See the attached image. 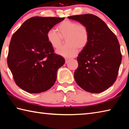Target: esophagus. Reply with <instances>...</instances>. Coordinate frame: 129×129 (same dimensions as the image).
Listing matches in <instances>:
<instances>
[{"label": "esophagus", "instance_id": "esophagus-1", "mask_svg": "<svg viewBox=\"0 0 129 129\" xmlns=\"http://www.w3.org/2000/svg\"><path fill=\"white\" fill-rule=\"evenodd\" d=\"M70 61L69 59H65V64H68Z\"/></svg>", "mask_w": 129, "mask_h": 129}]
</instances>
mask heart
I'll return each instance as SVG.
<instances>
[{
	"label": "heart",
	"instance_id": "b5f03b06",
	"mask_svg": "<svg viewBox=\"0 0 129 129\" xmlns=\"http://www.w3.org/2000/svg\"><path fill=\"white\" fill-rule=\"evenodd\" d=\"M58 34L53 29L47 33V38L51 46L57 49L61 46L62 39L66 40L67 46L56 50V53L65 58H71L77 54L78 49L82 50L88 45L89 31L87 26L82 23L65 19L57 27Z\"/></svg>",
	"mask_w": 129,
	"mask_h": 129
}]
</instances>
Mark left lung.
<instances>
[{
    "label": "left lung",
    "mask_w": 129,
    "mask_h": 129,
    "mask_svg": "<svg viewBox=\"0 0 129 129\" xmlns=\"http://www.w3.org/2000/svg\"><path fill=\"white\" fill-rule=\"evenodd\" d=\"M85 24L89 41L77 57L78 66L75 72L77 84L85 91L99 93L114 84L121 63L118 40L103 20L94 15L68 16Z\"/></svg>",
    "instance_id": "8db88e82"
}]
</instances>
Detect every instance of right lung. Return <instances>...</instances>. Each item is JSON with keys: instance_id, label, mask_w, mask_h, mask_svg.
I'll list each match as a JSON object with an SVG mask.
<instances>
[{"instance_id": "1", "label": "right lung", "mask_w": 129, "mask_h": 129, "mask_svg": "<svg viewBox=\"0 0 129 129\" xmlns=\"http://www.w3.org/2000/svg\"><path fill=\"white\" fill-rule=\"evenodd\" d=\"M64 17L35 16L26 20L13 34L7 64L16 84L30 93L47 91L56 82L57 71L65 63L54 53L47 33Z\"/></svg>"}]
</instances>
